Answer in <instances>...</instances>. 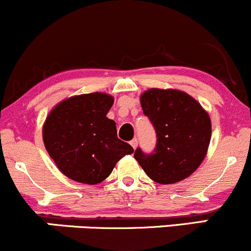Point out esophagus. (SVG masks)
I'll use <instances>...</instances> for the list:
<instances>
[{"label":"esophagus","mask_w":251,"mask_h":251,"mask_svg":"<svg viewBox=\"0 0 251 251\" xmlns=\"http://www.w3.org/2000/svg\"><path fill=\"white\" fill-rule=\"evenodd\" d=\"M130 143H131V146H132L133 149H136L137 146H138V139H137V138H133L132 141L130 142Z\"/></svg>","instance_id":"1"}]
</instances>
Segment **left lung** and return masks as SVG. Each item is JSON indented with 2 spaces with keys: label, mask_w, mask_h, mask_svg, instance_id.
<instances>
[{
  "label": "left lung",
  "mask_w": 251,
  "mask_h": 251,
  "mask_svg": "<svg viewBox=\"0 0 251 251\" xmlns=\"http://www.w3.org/2000/svg\"><path fill=\"white\" fill-rule=\"evenodd\" d=\"M142 109L154 126L156 146L134 159L150 179L160 184L180 181L197 170L207 154L212 134L209 115L185 92L150 89L141 96Z\"/></svg>",
  "instance_id": "left-lung-1"
}]
</instances>
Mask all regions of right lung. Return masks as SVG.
Here are the masks:
<instances>
[{
	"label": "right lung",
	"mask_w": 251,
	"mask_h": 251,
	"mask_svg": "<svg viewBox=\"0 0 251 251\" xmlns=\"http://www.w3.org/2000/svg\"><path fill=\"white\" fill-rule=\"evenodd\" d=\"M109 95L94 92L57 104L43 127L47 151L68 178L84 184L104 180L133 148L118 138L114 120L105 115L113 105Z\"/></svg>",
	"instance_id": "right-lung-1"
}]
</instances>
